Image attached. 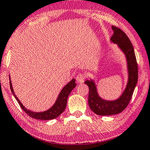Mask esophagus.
<instances>
[{
    "label": "esophagus",
    "mask_w": 150,
    "mask_h": 150,
    "mask_svg": "<svg viewBox=\"0 0 150 150\" xmlns=\"http://www.w3.org/2000/svg\"><path fill=\"white\" fill-rule=\"evenodd\" d=\"M85 79V75L82 73H79L76 76V80L78 83H83Z\"/></svg>",
    "instance_id": "obj_1"
}]
</instances>
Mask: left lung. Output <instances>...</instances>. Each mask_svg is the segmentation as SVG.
Returning a JSON list of instances; mask_svg holds the SVG:
<instances>
[{
    "label": "left lung",
    "mask_w": 150,
    "mask_h": 150,
    "mask_svg": "<svg viewBox=\"0 0 150 150\" xmlns=\"http://www.w3.org/2000/svg\"><path fill=\"white\" fill-rule=\"evenodd\" d=\"M113 35L111 41L116 43L125 54L129 73L127 85L122 96L113 101H107L100 98L96 84L93 80H86L85 84L89 88L88 105L90 109L97 115H111L117 114L125 109L129 103L136 86L138 77V64L134 47L127 36L120 28L112 26Z\"/></svg>",
    "instance_id": "1"
}]
</instances>
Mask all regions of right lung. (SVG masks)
I'll return each mask as SVG.
<instances>
[{
	"instance_id": "obj_1",
	"label": "right lung",
	"mask_w": 150,
	"mask_h": 150,
	"mask_svg": "<svg viewBox=\"0 0 150 150\" xmlns=\"http://www.w3.org/2000/svg\"><path fill=\"white\" fill-rule=\"evenodd\" d=\"M9 79H10V77H9ZM9 85H10L11 91H12V94L14 95V98H16L18 103L19 104L20 107H21V109L23 110L25 112L27 113L30 117H32L33 118L35 119H37V120H48L56 118L57 117H58L59 115L62 114V113L64 112V111L65 110L66 107L68 97H69L71 91L76 86V83H75V79H72V80L70 81V82L68 83L61 91V92H60L59 95L54 105H53L50 109H48V111L39 113L33 112V111H30V110H28L26 108H25L24 106L22 105L21 102H20V100L18 99V98H17L16 95H15L14 91H13L11 80H9Z\"/></svg>"
}]
</instances>
